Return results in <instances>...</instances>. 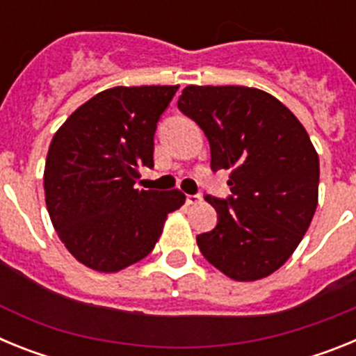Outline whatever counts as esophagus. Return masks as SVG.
Segmentation results:
<instances>
[{
  "mask_svg": "<svg viewBox=\"0 0 356 356\" xmlns=\"http://www.w3.org/2000/svg\"><path fill=\"white\" fill-rule=\"evenodd\" d=\"M185 201H187V205H197L201 201V194H187Z\"/></svg>",
  "mask_w": 356,
  "mask_h": 356,
  "instance_id": "esophagus-1",
  "label": "esophagus"
}]
</instances>
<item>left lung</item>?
<instances>
[{"mask_svg": "<svg viewBox=\"0 0 356 356\" xmlns=\"http://www.w3.org/2000/svg\"><path fill=\"white\" fill-rule=\"evenodd\" d=\"M178 108L210 144V169H229L228 197L207 194L217 225L197 235L207 260L237 282L275 273L307 234L317 207L319 159L275 96L251 87L188 85Z\"/></svg>", "mask_w": 356, "mask_h": 356, "instance_id": "1", "label": "left lung"}]
</instances>
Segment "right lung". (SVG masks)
I'll list each match as a JSON object with an SVG mask.
<instances>
[{"mask_svg": "<svg viewBox=\"0 0 356 356\" xmlns=\"http://www.w3.org/2000/svg\"><path fill=\"white\" fill-rule=\"evenodd\" d=\"M178 85L114 87L69 115L49 144L44 193L56 234L94 271L115 273L153 251L169 212L185 203L175 191H139L153 168L156 122Z\"/></svg>", "mask_w": 356, "mask_h": 356, "instance_id": "obj_1", "label": "right lung"}]
</instances>
